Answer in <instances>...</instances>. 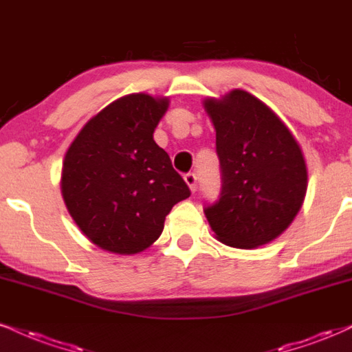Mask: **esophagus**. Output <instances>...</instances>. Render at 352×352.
<instances>
[{
    "mask_svg": "<svg viewBox=\"0 0 352 352\" xmlns=\"http://www.w3.org/2000/svg\"><path fill=\"white\" fill-rule=\"evenodd\" d=\"M184 179H185V182H187V185L190 187V190H192L193 193L197 192V187H198V177H197V173H193V172L185 173Z\"/></svg>",
    "mask_w": 352,
    "mask_h": 352,
    "instance_id": "1",
    "label": "esophagus"
}]
</instances>
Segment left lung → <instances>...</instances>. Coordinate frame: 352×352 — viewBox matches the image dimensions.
<instances>
[{"mask_svg": "<svg viewBox=\"0 0 352 352\" xmlns=\"http://www.w3.org/2000/svg\"><path fill=\"white\" fill-rule=\"evenodd\" d=\"M217 129L221 173L218 200L205 214L217 238L251 249L272 241L297 217L307 192V165L298 142L269 107L234 90L205 100Z\"/></svg>", "mask_w": 352, "mask_h": 352, "instance_id": "obj_1", "label": "left lung"}]
</instances>
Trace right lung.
Segmentation results:
<instances>
[{
	"label": "right lung",
	"mask_w": 352,
	"mask_h": 352,
	"mask_svg": "<svg viewBox=\"0 0 352 352\" xmlns=\"http://www.w3.org/2000/svg\"><path fill=\"white\" fill-rule=\"evenodd\" d=\"M167 107L168 100L144 93L116 100L85 124L67 151L63 201L83 234L104 251L149 248L172 206L190 197L152 138Z\"/></svg>",
	"instance_id": "add662e5"
}]
</instances>
